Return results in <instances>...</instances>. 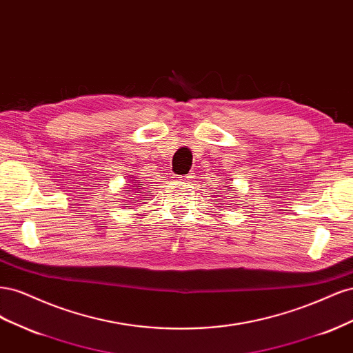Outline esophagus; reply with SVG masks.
Wrapping results in <instances>:
<instances>
[{
    "instance_id": "obj_1",
    "label": "esophagus",
    "mask_w": 353,
    "mask_h": 353,
    "mask_svg": "<svg viewBox=\"0 0 353 353\" xmlns=\"http://www.w3.org/2000/svg\"><path fill=\"white\" fill-rule=\"evenodd\" d=\"M179 179L183 181L184 184H188V183H191V181H194V175L193 174H188L185 176H179Z\"/></svg>"
}]
</instances>
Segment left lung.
Instances as JSON below:
<instances>
[{
	"label": "left lung",
	"instance_id": "8db88e82",
	"mask_svg": "<svg viewBox=\"0 0 353 353\" xmlns=\"http://www.w3.org/2000/svg\"><path fill=\"white\" fill-rule=\"evenodd\" d=\"M223 184H225V183H223ZM231 188H232V187H230V188H227V190H228V191H230V190H231Z\"/></svg>",
	"mask_w": 353,
	"mask_h": 353
}]
</instances>
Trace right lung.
<instances>
[{
  "label": "right lung",
  "mask_w": 353,
  "mask_h": 353,
  "mask_svg": "<svg viewBox=\"0 0 353 353\" xmlns=\"http://www.w3.org/2000/svg\"><path fill=\"white\" fill-rule=\"evenodd\" d=\"M137 187H141V184H137Z\"/></svg>",
  "instance_id": "1"
}]
</instances>
